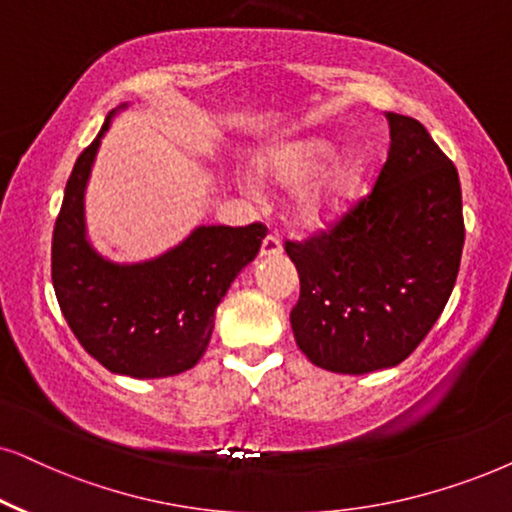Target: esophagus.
Listing matches in <instances>:
<instances>
[{
	"label": "esophagus",
	"instance_id": "1",
	"mask_svg": "<svg viewBox=\"0 0 512 512\" xmlns=\"http://www.w3.org/2000/svg\"><path fill=\"white\" fill-rule=\"evenodd\" d=\"M282 254V242L277 235H268L261 244V256H280Z\"/></svg>",
	"mask_w": 512,
	"mask_h": 512
}]
</instances>
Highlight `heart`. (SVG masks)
<instances>
[{"label":"heart","mask_w":512,"mask_h":512,"mask_svg":"<svg viewBox=\"0 0 512 512\" xmlns=\"http://www.w3.org/2000/svg\"><path fill=\"white\" fill-rule=\"evenodd\" d=\"M334 150L336 145L324 138H303L277 145L258 159V171L265 178L296 190L291 211L305 228L334 221L360 188L364 171L360 152L331 159Z\"/></svg>","instance_id":"1"}]
</instances>
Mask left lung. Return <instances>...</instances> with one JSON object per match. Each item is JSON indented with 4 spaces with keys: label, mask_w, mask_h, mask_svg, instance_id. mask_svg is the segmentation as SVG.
I'll use <instances>...</instances> for the list:
<instances>
[{
    "label": "left lung",
    "mask_w": 512,
    "mask_h": 512,
    "mask_svg": "<svg viewBox=\"0 0 512 512\" xmlns=\"http://www.w3.org/2000/svg\"><path fill=\"white\" fill-rule=\"evenodd\" d=\"M390 148L374 188L301 242L284 240L301 294L296 345L334 374L395 367L447 305L461 265V183L418 119L388 112Z\"/></svg>",
    "instance_id": "1"
}]
</instances>
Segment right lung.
<instances>
[{
    "mask_svg": "<svg viewBox=\"0 0 512 512\" xmlns=\"http://www.w3.org/2000/svg\"><path fill=\"white\" fill-rule=\"evenodd\" d=\"M108 124L77 157L65 185L51 242L53 289L72 334L112 374H183L207 350L218 303L254 261L268 228L211 225L157 261H103L84 240V185Z\"/></svg>",
    "mask_w": 512,
    "mask_h": 512,
    "instance_id": "add662e5",
    "label": "right lung"
}]
</instances>
